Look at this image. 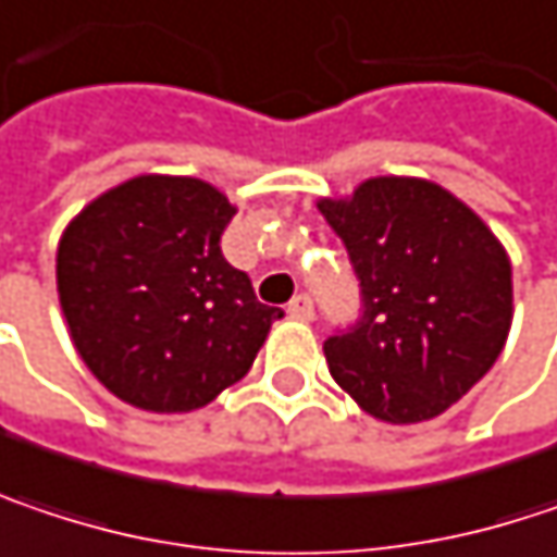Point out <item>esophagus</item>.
<instances>
[{
    "mask_svg": "<svg viewBox=\"0 0 557 557\" xmlns=\"http://www.w3.org/2000/svg\"><path fill=\"white\" fill-rule=\"evenodd\" d=\"M286 312H289L293 319H299V322H312V319H315L312 296H309V293H299V296H293V299H289V306H286Z\"/></svg>",
    "mask_w": 557,
    "mask_h": 557,
    "instance_id": "1",
    "label": "esophagus"
}]
</instances>
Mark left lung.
I'll use <instances>...</instances> for the list:
<instances>
[{
    "instance_id": "1",
    "label": "left lung",
    "mask_w": 557,
    "mask_h": 557,
    "mask_svg": "<svg viewBox=\"0 0 557 557\" xmlns=\"http://www.w3.org/2000/svg\"><path fill=\"white\" fill-rule=\"evenodd\" d=\"M319 210L360 280V319L325 341L334 382L388 424L443 414L504 350L513 319L504 245L421 177H370Z\"/></svg>"
}]
</instances>
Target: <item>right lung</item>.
Here are the masks:
<instances>
[{"mask_svg":"<svg viewBox=\"0 0 557 557\" xmlns=\"http://www.w3.org/2000/svg\"><path fill=\"white\" fill-rule=\"evenodd\" d=\"M232 216L207 181L139 175L66 226L60 306L78 357L121 401L156 414L210 405L283 319L223 258Z\"/></svg>","mask_w":557,"mask_h":557,"instance_id":"right-lung-1","label":"right lung"}]
</instances>
